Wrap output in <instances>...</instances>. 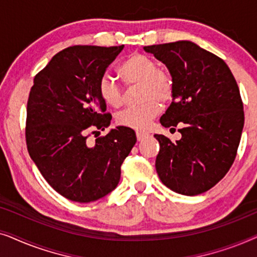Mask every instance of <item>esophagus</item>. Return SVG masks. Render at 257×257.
Returning a JSON list of instances; mask_svg holds the SVG:
<instances>
[{"mask_svg":"<svg viewBox=\"0 0 257 257\" xmlns=\"http://www.w3.org/2000/svg\"><path fill=\"white\" fill-rule=\"evenodd\" d=\"M136 135H137V139H138L139 142H140V140H143L144 138H146V137L149 136V133L144 132V131H137Z\"/></svg>","mask_w":257,"mask_h":257,"instance_id":"1","label":"esophagus"}]
</instances>
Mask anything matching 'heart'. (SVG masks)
Here are the masks:
<instances>
[{"label":"heart","instance_id":"obj_1","mask_svg":"<svg viewBox=\"0 0 257 257\" xmlns=\"http://www.w3.org/2000/svg\"><path fill=\"white\" fill-rule=\"evenodd\" d=\"M120 73L128 85L140 86L139 100L143 103L119 112L115 121L124 127L145 130L159 112L157 103L166 104L173 97V78L168 70L158 66L153 58L142 54L130 55L121 63ZM98 90L101 99L112 107H119L124 101L121 87L111 76H101Z\"/></svg>","mask_w":257,"mask_h":257}]
</instances>
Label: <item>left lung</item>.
Masks as SVG:
<instances>
[{
	"label": "left lung",
	"instance_id": "left-lung-1",
	"mask_svg": "<svg viewBox=\"0 0 257 257\" xmlns=\"http://www.w3.org/2000/svg\"><path fill=\"white\" fill-rule=\"evenodd\" d=\"M144 50L163 62L173 78V99L161 125L171 130L182 125L178 130L181 139L175 143L154 135L160 145L157 173L179 194H201L227 174L236 157L244 124L236 80L223 59L193 42L149 45Z\"/></svg>",
	"mask_w": 257,
	"mask_h": 257
}]
</instances>
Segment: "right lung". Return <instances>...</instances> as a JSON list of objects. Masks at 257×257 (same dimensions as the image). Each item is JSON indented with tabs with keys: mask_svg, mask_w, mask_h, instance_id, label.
<instances>
[{
	"mask_svg": "<svg viewBox=\"0 0 257 257\" xmlns=\"http://www.w3.org/2000/svg\"><path fill=\"white\" fill-rule=\"evenodd\" d=\"M122 48H66L34 78L27 105L28 152L48 184L71 201H96L113 191L137 142L135 131L124 126L93 145L87 142L90 132L111 122L98 84Z\"/></svg>",
	"mask_w": 257,
	"mask_h": 257,
	"instance_id": "right-lung-1",
	"label": "right lung"
}]
</instances>
